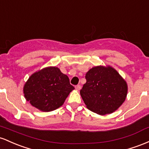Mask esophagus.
I'll list each match as a JSON object with an SVG mask.
<instances>
[{
	"label": "esophagus",
	"mask_w": 149,
	"mask_h": 149,
	"mask_svg": "<svg viewBox=\"0 0 149 149\" xmlns=\"http://www.w3.org/2000/svg\"><path fill=\"white\" fill-rule=\"evenodd\" d=\"M75 88H76L77 91H79V90L81 89V86H80V85H76V86H75Z\"/></svg>",
	"instance_id": "34e87169"
}]
</instances>
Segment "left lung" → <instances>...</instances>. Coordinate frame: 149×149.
Here are the masks:
<instances>
[{
  "label": "left lung",
  "mask_w": 149,
  "mask_h": 149,
  "mask_svg": "<svg viewBox=\"0 0 149 149\" xmlns=\"http://www.w3.org/2000/svg\"><path fill=\"white\" fill-rule=\"evenodd\" d=\"M80 94L88 109L99 115L113 113L126 98L127 85L111 67L98 66L88 70Z\"/></svg>",
  "instance_id": "8db88e82"
}]
</instances>
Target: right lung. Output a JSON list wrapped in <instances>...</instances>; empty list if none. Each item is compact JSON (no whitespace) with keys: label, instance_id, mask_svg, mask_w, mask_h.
<instances>
[{"label":"right lung","instance_id":"add662e5","mask_svg":"<svg viewBox=\"0 0 149 149\" xmlns=\"http://www.w3.org/2000/svg\"><path fill=\"white\" fill-rule=\"evenodd\" d=\"M74 88L66 74L58 68L50 67L30 77L24 86V93L31 106L49 112L61 107Z\"/></svg>","mask_w":149,"mask_h":149}]
</instances>
